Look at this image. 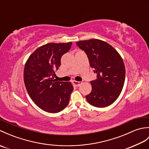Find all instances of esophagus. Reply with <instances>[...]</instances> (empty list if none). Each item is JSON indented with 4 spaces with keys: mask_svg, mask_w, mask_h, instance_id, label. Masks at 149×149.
Segmentation results:
<instances>
[{
    "mask_svg": "<svg viewBox=\"0 0 149 149\" xmlns=\"http://www.w3.org/2000/svg\"><path fill=\"white\" fill-rule=\"evenodd\" d=\"M73 84L75 86H79L80 85L82 84V82L80 81H72Z\"/></svg>",
    "mask_w": 149,
    "mask_h": 149,
    "instance_id": "1",
    "label": "esophagus"
}]
</instances>
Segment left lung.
I'll return each mask as SVG.
<instances>
[{
	"instance_id": "left-lung-1",
	"label": "left lung",
	"mask_w": 149,
	"mask_h": 149,
	"mask_svg": "<svg viewBox=\"0 0 149 149\" xmlns=\"http://www.w3.org/2000/svg\"><path fill=\"white\" fill-rule=\"evenodd\" d=\"M77 45L85 52L97 79L90 81L91 93L86 96L88 103L97 107L110 106L118 99L124 84L125 69L118 52L104 41L91 39L79 41Z\"/></svg>"
}]
</instances>
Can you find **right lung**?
<instances>
[{
	"mask_svg": "<svg viewBox=\"0 0 149 149\" xmlns=\"http://www.w3.org/2000/svg\"><path fill=\"white\" fill-rule=\"evenodd\" d=\"M72 42L49 43L33 52L25 65L24 80L27 93L37 106L46 112H60L68 106L74 88L70 82L54 79L61 58Z\"/></svg>",
	"mask_w": 149,
	"mask_h": 149,
	"instance_id": "add662e5",
	"label": "right lung"
}]
</instances>
